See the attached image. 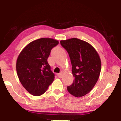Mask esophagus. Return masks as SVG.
Instances as JSON below:
<instances>
[{"mask_svg": "<svg viewBox=\"0 0 121 121\" xmlns=\"http://www.w3.org/2000/svg\"><path fill=\"white\" fill-rule=\"evenodd\" d=\"M57 76L58 77V78H62V76H63V73L61 72V73H60L58 74Z\"/></svg>", "mask_w": 121, "mask_h": 121, "instance_id": "obj_1", "label": "esophagus"}]
</instances>
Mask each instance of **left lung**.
Segmentation results:
<instances>
[{"instance_id": "obj_1", "label": "left lung", "mask_w": 121, "mask_h": 121, "mask_svg": "<svg viewBox=\"0 0 121 121\" xmlns=\"http://www.w3.org/2000/svg\"><path fill=\"white\" fill-rule=\"evenodd\" d=\"M60 42L68 53L74 77L73 83L67 87V90L76 97L85 96L93 89L100 77V56L90 43L77 38Z\"/></svg>"}]
</instances>
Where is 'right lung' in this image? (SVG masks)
Returning <instances> with one entry per match:
<instances>
[{"instance_id": "obj_1", "label": "right lung", "mask_w": 121, "mask_h": 121, "mask_svg": "<svg viewBox=\"0 0 121 121\" xmlns=\"http://www.w3.org/2000/svg\"><path fill=\"white\" fill-rule=\"evenodd\" d=\"M58 41L42 38L30 43L21 51L16 60V72L25 89L34 96L44 94L53 82L54 74L47 59Z\"/></svg>"}]
</instances>
